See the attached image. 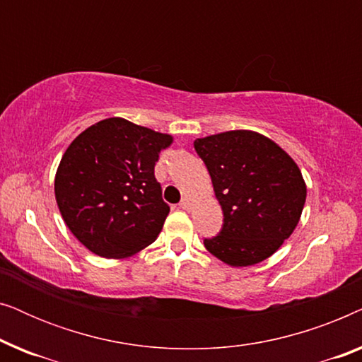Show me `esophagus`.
Returning <instances> with one entry per match:
<instances>
[{
	"label": "esophagus",
	"mask_w": 362,
	"mask_h": 362,
	"mask_svg": "<svg viewBox=\"0 0 362 362\" xmlns=\"http://www.w3.org/2000/svg\"><path fill=\"white\" fill-rule=\"evenodd\" d=\"M180 207H181V209H185V211L191 209V202H189V199H186V197H185V199H182V201L180 202Z\"/></svg>",
	"instance_id": "34e87169"
}]
</instances>
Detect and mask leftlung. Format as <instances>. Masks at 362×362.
I'll use <instances>...</instances> for the list:
<instances>
[{
	"mask_svg": "<svg viewBox=\"0 0 362 362\" xmlns=\"http://www.w3.org/2000/svg\"><path fill=\"white\" fill-rule=\"evenodd\" d=\"M194 148L224 212L219 235L204 239L206 249L230 267L269 259L300 222L306 185L298 165L274 140L252 130L197 138Z\"/></svg>",
	"mask_w": 362,
	"mask_h": 362,
	"instance_id": "obj_1",
	"label": "left lung"
}]
</instances>
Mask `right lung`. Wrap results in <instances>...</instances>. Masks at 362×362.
<instances>
[{
	"mask_svg": "<svg viewBox=\"0 0 362 362\" xmlns=\"http://www.w3.org/2000/svg\"><path fill=\"white\" fill-rule=\"evenodd\" d=\"M173 136L105 118L76 136L59 163L54 192L66 226L105 259L138 254L160 235L170 206L155 177Z\"/></svg>",
	"mask_w": 362,
	"mask_h": 362,
	"instance_id": "1",
	"label": "right lung"
}]
</instances>
